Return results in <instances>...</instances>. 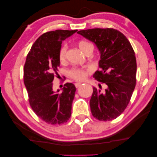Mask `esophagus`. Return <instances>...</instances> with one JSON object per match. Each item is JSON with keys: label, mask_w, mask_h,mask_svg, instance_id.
I'll return each instance as SVG.
<instances>
[{"label": "esophagus", "mask_w": 157, "mask_h": 157, "mask_svg": "<svg viewBox=\"0 0 157 157\" xmlns=\"http://www.w3.org/2000/svg\"><path fill=\"white\" fill-rule=\"evenodd\" d=\"M81 85H82V83H75V86H76V88H78V87L81 86Z\"/></svg>", "instance_id": "34e87169"}]
</instances>
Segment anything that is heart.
<instances>
[{"label":"heart","mask_w":157,"mask_h":157,"mask_svg":"<svg viewBox=\"0 0 157 157\" xmlns=\"http://www.w3.org/2000/svg\"><path fill=\"white\" fill-rule=\"evenodd\" d=\"M91 45L90 43L84 41V40H81V41L78 42L77 43V46L79 48V50L84 53L86 48L88 46ZM66 53H67V46L64 45L61 48H60L59 52V59L61 62H64L66 60ZM69 75L74 79L77 81H83L86 78L87 74L85 71L82 70V69H73L69 72Z\"/></svg>","instance_id":"1"}]
</instances>
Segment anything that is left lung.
Masks as SVG:
<instances>
[{
    "label": "left lung",
    "mask_w": 157,
    "mask_h": 157,
    "mask_svg": "<svg viewBox=\"0 0 157 157\" xmlns=\"http://www.w3.org/2000/svg\"><path fill=\"white\" fill-rule=\"evenodd\" d=\"M77 33L98 48L100 71H96L93 77L107 85L104 92L93 88L90 100L91 113L100 121L114 119L126 108L136 87L134 50L128 38L114 29H90Z\"/></svg>",
    "instance_id": "8db88e82"
}]
</instances>
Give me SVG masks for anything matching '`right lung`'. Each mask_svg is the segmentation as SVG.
Here are the masks:
<instances>
[{"label":"right lung","instance_id":"1","mask_svg":"<svg viewBox=\"0 0 157 157\" xmlns=\"http://www.w3.org/2000/svg\"><path fill=\"white\" fill-rule=\"evenodd\" d=\"M77 30H55L43 33L33 43L26 57L24 82L29 101L35 114L47 124L59 125L71 115L76 87L64 84L60 90L52 88L55 74L60 65L59 52L62 42Z\"/></svg>","mask_w":157,"mask_h":157}]
</instances>
